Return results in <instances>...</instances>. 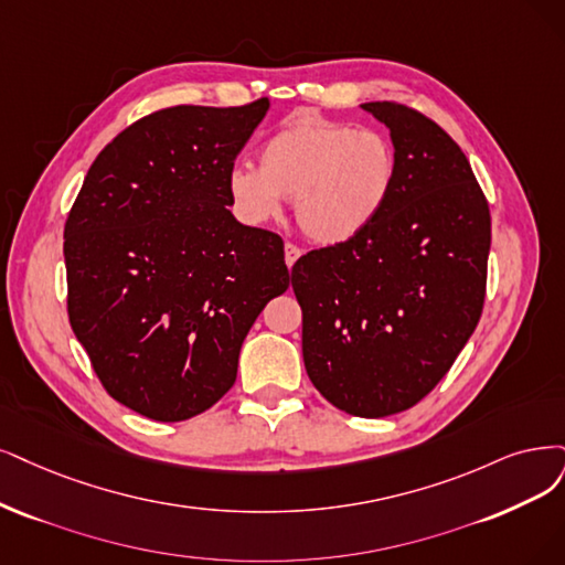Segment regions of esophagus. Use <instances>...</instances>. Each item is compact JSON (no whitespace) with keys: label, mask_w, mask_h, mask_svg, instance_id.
Segmentation results:
<instances>
[{"label":"esophagus","mask_w":565,"mask_h":565,"mask_svg":"<svg viewBox=\"0 0 565 565\" xmlns=\"http://www.w3.org/2000/svg\"><path fill=\"white\" fill-rule=\"evenodd\" d=\"M300 256H302V250H300L296 244H286V246H284V260H286V267H288V269L298 263Z\"/></svg>","instance_id":"34e87169"}]
</instances>
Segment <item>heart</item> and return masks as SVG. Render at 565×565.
<instances>
[{
  "instance_id": "heart-1",
  "label": "heart",
  "mask_w": 565,
  "mask_h": 565,
  "mask_svg": "<svg viewBox=\"0 0 565 565\" xmlns=\"http://www.w3.org/2000/svg\"><path fill=\"white\" fill-rule=\"evenodd\" d=\"M395 183L391 143L372 130L302 116L260 149V167L235 164L227 198L248 225H265L294 200L296 221L319 246H344L377 223Z\"/></svg>"
}]
</instances>
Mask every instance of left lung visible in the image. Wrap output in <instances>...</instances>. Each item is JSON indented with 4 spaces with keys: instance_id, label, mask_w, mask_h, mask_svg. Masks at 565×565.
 <instances>
[{
    "instance_id": "left-lung-1",
    "label": "left lung",
    "mask_w": 565,
    "mask_h": 565,
    "mask_svg": "<svg viewBox=\"0 0 565 565\" xmlns=\"http://www.w3.org/2000/svg\"><path fill=\"white\" fill-rule=\"evenodd\" d=\"M395 156L388 204L356 242L309 250L290 271L302 359L338 409L380 419L419 403L477 328L489 204L458 143L405 104L367 102Z\"/></svg>"
}]
</instances>
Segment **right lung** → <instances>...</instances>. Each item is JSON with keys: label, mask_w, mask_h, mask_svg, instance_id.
<instances>
[{"label": "right lung", "mask_w": 565, "mask_h": 565, "mask_svg": "<svg viewBox=\"0 0 565 565\" xmlns=\"http://www.w3.org/2000/svg\"><path fill=\"white\" fill-rule=\"evenodd\" d=\"M269 109L172 107L104 149L65 225L76 340L120 405L185 422L237 380L239 349L288 288L284 242L242 225L227 172Z\"/></svg>", "instance_id": "obj_1"}]
</instances>
